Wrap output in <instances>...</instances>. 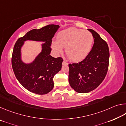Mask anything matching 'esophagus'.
I'll use <instances>...</instances> for the list:
<instances>
[{"instance_id": "obj_1", "label": "esophagus", "mask_w": 126, "mask_h": 126, "mask_svg": "<svg viewBox=\"0 0 126 126\" xmlns=\"http://www.w3.org/2000/svg\"><path fill=\"white\" fill-rule=\"evenodd\" d=\"M62 64L63 65H67L68 64V63H67V62H66L65 61H64L63 62H62Z\"/></svg>"}]
</instances>
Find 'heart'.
Masks as SVG:
<instances>
[{"label": "heart", "instance_id": "heart-1", "mask_svg": "<svg viewBox=\"0 0 126 126\" xmlns=\"http://www.w3.org/2000/svg\"><path fill=\"white\" fill-rule=\"evenodd\" d=\"M93 42V36L90 32L71 27L59 32L57 41L52 42L55 52H62L65 48V54L73 62H79L88 55Z\"/></svg>", "mask_w": 126, "mask_h": 126}]
</instances>
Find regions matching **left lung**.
<instances>
[{
  "mask_svg": "<svg viewBox=\"0 0 126 126\" xmlns=\"http://www.w3.org/2000/svg\"><path fill=\"white\" fill-rule=\"evenodd\" d=\"M94 43L86 58L77 63L69 64L68 80L71 87L78 93H88L103 82L109 65L108 44L96 32L88 29Z\"/></svg>",
  "mask_w": 126,
  "mask_h": 126,
  "instance_id": "8db88e82",
  "label": "left lung"
}]
</instances>
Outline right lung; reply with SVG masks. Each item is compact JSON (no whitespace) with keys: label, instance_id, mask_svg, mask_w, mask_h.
Listing matches in <instances>:
<instances>
[{"label":"right lung","instance_id":"add662e5","mask_svg":"<svg viewBox=\"0 0 126 126\" xmlns=\"http://www.w3.org/2000/svg\"><path fill=\"white\" fill-rule=\"evenodd\" d=\"M59 25L49 24L39 29H32L19 38L15 44L12 57V65L15 76L27 90L38 94H45L54 87L53 78L61 71L63 59L54 58L50 53L52 38ZM27 40L43 41L42 52L33 63L27 65L20 59V48Z\"/></svg>","mask_w":126,"mask_h":126}]
</instances>
